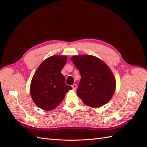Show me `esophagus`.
I'll return each mask as SVG.
<instances>
[{
    "label": "esophagus",
    "instance_id": "34e87169",
    "mask_svg": "<svg viewBox=\"0 0 147 147\" xmlns=\"http://www.w3.org/2000/svg\"><path fill=\"white\" fill-rule=\"evenodd\" d=\"M72 88H73V89L74 90H76V85L75 83L73 84V85H72Z\"/></svg>",
    "mask_w": 147,
    "mask_h": 147
}]
</instances>
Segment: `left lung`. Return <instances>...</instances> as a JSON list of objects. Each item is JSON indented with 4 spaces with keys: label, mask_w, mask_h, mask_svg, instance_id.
Returning a JSON list of instances; mask_svg holds the SVG:
<instances>
[{
    "label": "left lung",
    "mask_w": 147,
    "mask_h": 147,
    "mask_svg": "<svg viewBox=\"0 0 147 147\" xmlns=\"http://www.w3.org/2000/svg\"><path fill=\"white\" fill-rule=\"evenodd\" d=\"M71 61L80 71L77 95L90 107H100L110 100L115 90V79L107 65L90 55H74Z\"/></svg>",
    "instance_id": "obj_1"
}]
</instances>
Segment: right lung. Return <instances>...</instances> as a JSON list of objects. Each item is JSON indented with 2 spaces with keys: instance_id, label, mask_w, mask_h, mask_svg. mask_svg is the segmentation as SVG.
<instances>
[{
  "instance_id": "right-lung-1",
  "label": "right lung",
  "mask_w": 147,
  "mask_h": 147,
  "mask_svg": "<svg viewBox=\"0 0 147 147\" xmlns=\"http://www.w3.org/2000/svg\"><path fill=\"white\" fill-rule=\"evenodd\" d=\"M67 62L65 55H55L43 61L31 82L30 95L35 104L45 111H52L61 104L72 87L65 85L61 73Z\"/></svg>"
}]
</instances>
